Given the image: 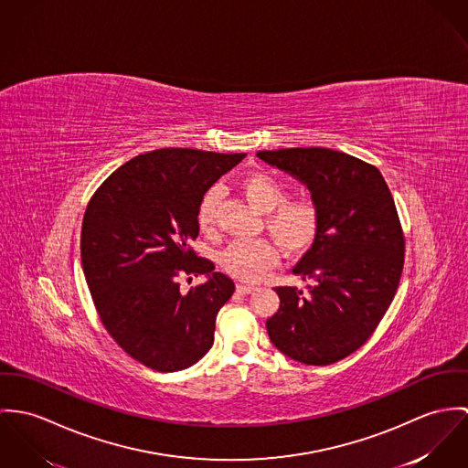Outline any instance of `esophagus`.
I'll use <instances>...</instances> for the list:
<instances>
[{"label":"esophagus","instance_id":"1","mask_svg":"<svg viewBox=\"0 0 468 468\" xmlns=\"http://www.w3.org/2000/svg\"><path fill=\"white\" fill-rule=\"evenodd\" d=\"M255 291L253 285H244V283H237V292L240 294H251Z\"/></svg>","mask_w":468,"mask_h":468}]
</instances>
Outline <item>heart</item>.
<instances>
[{
  "label": "heart",
  "instance_id": "heart-1",
  "mask_svg": "<svg viewBox=\"0 0 468 468\" xmlns=\"http://www.w3.org/2000/svg\"><path fill=\"white\" fill-rule=\"evenodd\" d=\"M240 188L255 208L267 213L265 228L289 253L298 255L311 248L317 239L321 215L309 199H287V188L267 172L248 174ZM218 188H209L197 209V224L201 231L209 233L215 228V208L218 203ZM278 261L276 248L265 240H235L218 255L220 267L233 278L242 282H259Z\"/></svg>",
  "mask_w": 468,
  "mask_h": 468
}]
</instances>
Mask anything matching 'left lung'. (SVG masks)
Returning a JSON list of instances; mask_svg holds the SVG:
<instances>
[{
	"mask_svg": "<svg viewBox=\"0 0 468 468\" xmlns=\"http://www.w3.org/2000/svg\"><path fill=\"white\" fill-rule=\"evenodd\" d=\"M257 156L311 190L321 226L294 274L311 282L276 287L280 309L267 319L272 345L312 366L337 363L371 337L389 309L404 269L406 237L377 166L332 149L260 151Z\"/></svg>",
	"mask_w": 468,
	"mask_h": 468,
	"instance_id": "left-lung-1",
	"label": "left lung"
}]
</instances>
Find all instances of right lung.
<instances>
[{"label": "right lung", "instance_id": "add662e5", "mask_svg": "<svg viewBox=\"0 0 468 468\" xmlns=\"http://www.w3.org/2000/svg\"><path fill=\"white\" fill-rule=\"evenodd\" d=\"M244 156L157 149L116 168L88 203L80 259L95 309L116 345L151 369H185L213 345L235 283L190 242L203 196ZM201 273L205 284L180 289L179 277Z\"/></svg>", "mask_w": 468, "mask_h": 468}]
</instances>
